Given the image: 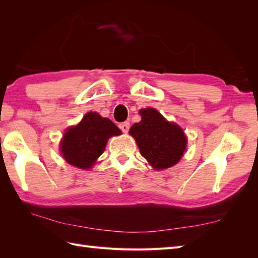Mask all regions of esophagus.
I'll return each instance as SVG.
<instances>
[{
	"label": "esophagus",
	"instance_id": "obj_1",
	"mask_svg": "<svg viewBox=\"0 0 258 258\" xmlns=\"http://www.w3.org/2000/svg\"><path fill=\"white\" fill-rule=\"evenodd\" d=\"M118 127H119L120 131H122L123 133H127L128 130H130V123H128V122L120 123V124L118 125Z\"/></svg>",
	"mask_w": 258,
	"mask_h": 258
}]
</instances>
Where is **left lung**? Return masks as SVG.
<instances>
[{
    "label": "left lung",
    "mask_w": 258,
    "mask_h": 258,
    "mask_svg": "<svg viewBox=\"0 0 258 258\" xmlns=\"http://www.w3.org/2000/svg\"><path fill=\"white\" fill-rule=\"evenodd\" d=\"M140 114L141 122L132 125L130 134L135 139L141 155L157 171L174 166L187 145L184 131L166 120L155 108H142Z\"/></svg>",
    "instance_id": "8db88e82"
}]
</instances>
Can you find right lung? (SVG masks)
<instances>
[{
	"label": "right lung",
	"instance_id": "right-lung-1",
	"mask_svg": "<svg viewBox=\"0 0 258 258\" xmlns=\"http://www.w3.org/2000/svg\"><path fill=\"white\" fill-rule=\"evenodd\" d=\"M120 134L111 119L95 112L86 113L81 122L71 126L61 141V153L71 165L89 169L105 150L109 138Z\"/></svg>",
	"mask_w": 258,
	"mask_h": 258
}]
</instances>
